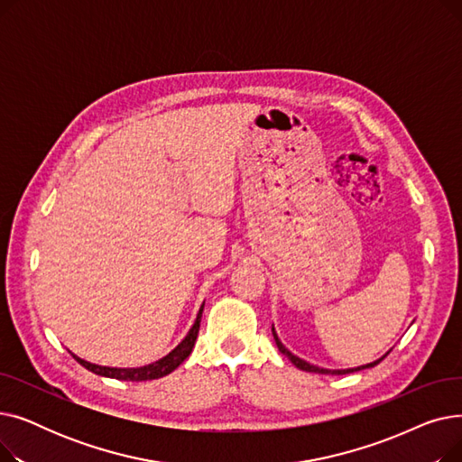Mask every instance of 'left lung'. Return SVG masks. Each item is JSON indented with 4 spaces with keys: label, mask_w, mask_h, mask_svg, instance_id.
Masks as SVG:
<instances>
[{
    "label": "left lung",
    "mask_w": 462,
    "mask_h": 462,
    "mask_svg": "<svg viewBox=\"0 0 462 462\" xmlns=\"http://www.w3.org/2000/svg\"><path fill=\"white\" fill-rule=\"evenodd\" d=\"M272 333H273V338H275V343H277V348H279V352L281 354H284L290 361L294 363V365L298 367V369H301V371H307V373H319V374H348V373H356V371H363V369H371V367H374V365H378V363L390 354L387 352L385 356H382L380 359H376V361H373V363H367V365H361V367H354V369H324V367H317V365H310L309 361H305V359H301V357H298V356H294L292 352H290L282 343H281V338L277 337V331H275V328L272 326Z\"/></svg>",
    "instance_id": "left-lung-1"
}]
</instances>
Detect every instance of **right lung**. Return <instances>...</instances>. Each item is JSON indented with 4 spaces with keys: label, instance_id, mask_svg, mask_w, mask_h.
<instances>
[{
    "label": "right lung",
    "instance_id": "obj_1",
    "mask_svg": "<svg viewBox=\"0 0 462 462\" xmlns=\"http://www.w3.org/2000/svg\"><path fill=\"white\" fill-rule=\"evenodd\" d=\"M202 310H204V303L197 314V320H194L192 328L189 329V333L185 335L183 341L170 352L164 357H161L159 361L150 363V365L143 367H133V369H117V367H103V365H95V363H89L79 356L72 354L82 367H86L88 371L99 374V376H106V378H116V380H127V382H143V380H155V378H162L166 374H170L172 371H176L181 363L189 357V354L194 348V343H197L199 337V329H200V320H202Z\"/></svg>",
    "mask_w": 462,
    "mask_h": 462
}]
</instances>
